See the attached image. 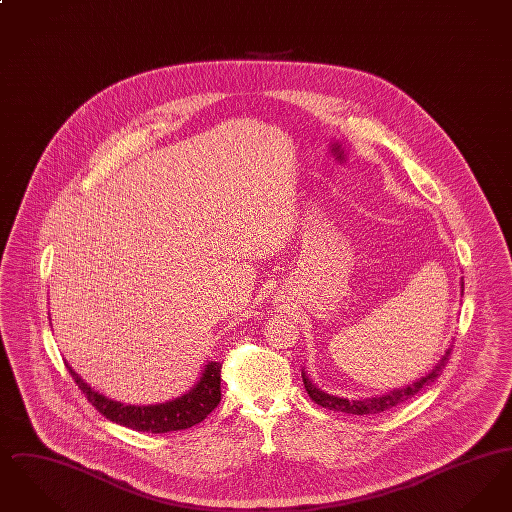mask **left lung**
Instances as JSON below:
<instances>
[{"instance_id": "obj_1", "label": "left lung", "mask_w": 512, "mask_h": 512, "mask_svg": "<svg viewBox=\"0 0 512 512\" xmlns=\"http://www.w3.org/2000/svg\"><path fill=\"white\" fill-rule=\"evenodd\" d=\"M451 353H453V345L445 351V355L441 357V361H439L436 368H434L430 374L422 376L418 382H413V384H411V386H407V388L390 391V393H386V395H382V397H370V399H359V401H347V399H341V397H336V395H328V393H324V391L317 390V388L309 382V378L305 376V372H303V384H305V390L309 393V397H311L317 405L324 407V409L349 414L384 413V411H388L391 407H397L399 403H403V401L411 399V397H414L418 391L424 390L426 386H430L438 376H441L443 368H445V365L449 363Z\"/></svg>"}]
</instances>
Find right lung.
<instances>
[{
    "label": "right lung",
    "instance_id": "1",
    "mask_svg": "<svg viewBox=\"0 0 512 512\" xmlns=\"http://www.w3.org/2000/svg\"><path fill=\"white\" fill-rule=\"evenodd\" d=\"M69 368L76 386L86 395V399L98 409L99 413L111 422H117L136 432H151V434H165L186 430L195 424L203 422L209 414L215 411L220 403V368L222 363H209L203 370V376L195 384V388L184 393L178 399H172L161 405H149V407H136V405H124L119 401L107 399L105 395H99L88 384L80 380V376Z\"/></svg>",
    "mask_w": 512,
    "mask_h": 512
}]
</instances>
